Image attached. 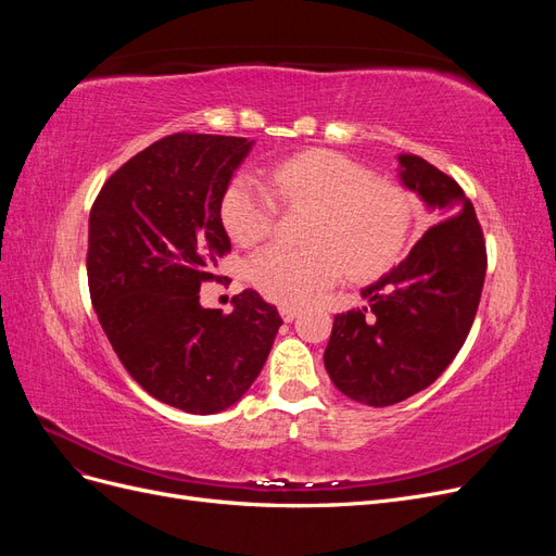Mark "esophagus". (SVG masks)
Listing matches in <instances>:
<instances>
[{
  "label": "esophagus",
  "instance_id": "obj_1",
  "mask_svg": "<svg viewBox=\"0 0 556 556\" xmlns=\"http://www.w3.org/2000/svg\"><path fill=\"white\" fill-rule=\"evenodd\" d=\"M278 311H280V317L285 319V323H292V319L301 313V308L292 306V304H282Z\"/></svg>",
  "mask_w": 556,
  "mask_h": 556
}]
</instances>
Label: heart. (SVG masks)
Listing matches in <instances>:
<instances>
[{
  "label": "heart",
  "mask_w": 556,
  "mask_h": 556,
  "mask_svg": "<svg viewBox=\"0 0 556 556\" xmlns=\"http://www.w3.org/2000/svg\"><path fill=\"white\" fill-rule=\"evenodd\" d=\"M276 197L292 211H313L306 229L311 248L274 243L248 262L252 285L278 304H304L345 268L355 280L376 278L408 248L413 194L336 150L315 148L280 160L268 169V185L252 176L233 180L220 204L229 237L241 245L266 239L278 217Z\"/></svg>",
  "instance_id": "1"
}]
</instances>
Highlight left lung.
Returning <instances> with one entry per match:
<instances>
[{
  "mask_svg": "<svg viewBox=\"0 0 556 556\" xmlns=\"http://www.w3.org/2000/svg\"><path fill=\"white\" fill-rule=\"evenodd\" d=\"M399 176L443 220L362 290L368 306L333 317L325 350L331 382L374 408L422 392L457 357L486 274L482 227L457 180L417 155H399Z\"/></svg>",
  "mask_w": 556,
  "mask_h": 556,
  "instance_id": "8db88e82",
  "label": "left lung"
}]
</instances>
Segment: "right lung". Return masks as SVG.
Masks as SVG:
<instances>
[{
  "instance_id": "obj_1",
  "label": "right lung",
  "mask_w": 556,
  "mask_h": 556,
  "mask_svg": "<svg viewBox=\"0 0 556 556\" xmlns=\"http://www.w3.org/2000/svg\"><path fill=\"white\" fill-rule=\"evenodd\" d=\"M252 141L172 134L125 162L90 211L88 285L127 374L192 415L233 406L255 382L282 319L255 290L233 311L199 304L201 282L231 250L223 197Z\"/></svg>"
}]
</instances>
